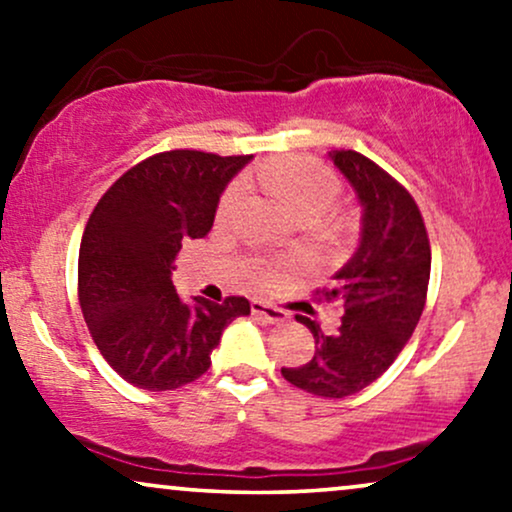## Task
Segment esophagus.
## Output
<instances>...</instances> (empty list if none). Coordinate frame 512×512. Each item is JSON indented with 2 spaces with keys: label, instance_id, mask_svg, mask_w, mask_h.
<instances>
[{
  "label": "esophagus",
  "instance_id": "1",
  "mask_svg": "<svg viewBox=\"0 0 512 512\" xmlns=\"http://www.w3.org/2000/svg\"><path fill=\"white\" fill-rule=\"evenodd\" d=\"M250 308L252 315H260L264 322H269V325H279V322L289 320V313H286L284 308H276V305L267 301H252Z\"/></svg>",
  "mask_w": 512,
  "mask_h": 512
}]
</instances>
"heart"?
Instances as JSON below:
<instances>
[{
  "instance_id": "b5f03b06",
  "label": "heart",
  "mask_w": 512,
  "mask_h": 512,
  "mask_svg": "<svg viewBox=\"0 0 512 512\" xmlns=\"http://www.w3.org/2000/svg\"><path fill=\"white\" fill-rule=\"evenodd\" d=\"M255 180L260 182L269 195L286 204L298 219H317L322 211H327L337 202L342 192V180L330 166L310 156H279L274 161L264 163L255 170ZM243 187L231 185L223 192L219 202V219L233 214L238 207ZM286 269L276 262H257L255 281L262 286H276L284 279Z\"/></svg>"
}]
</instances>
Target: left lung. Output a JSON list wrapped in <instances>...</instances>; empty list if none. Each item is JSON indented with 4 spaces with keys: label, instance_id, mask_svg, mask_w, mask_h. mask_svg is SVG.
I'll list each match as a JSON object with an SVG mask.
<instances>
[{
    "label": "left lung",
    "instance_id": "8db88e82",
    "mask_svg": "<svg viewBox=\"0 0 512 512\" xmlns=\"http://www.w3.org/2000/svg\"><path fill=\"white\" fill-rule=\"evenodd\" d=\"M330 158L361 199V245L334 284L315 291L320 301L344 303L339 330L325 334L315 320L296 315L313 332L315 354L281 375L310 395L339 399L378 380L414 334L431 279V243L402 182L358 151H330Z\"/></svg>",
    "mask_w": 512,
    "mask_h": 512
}]
</instances>
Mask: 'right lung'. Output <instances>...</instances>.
Instances as JSON below:
<instances>
[{"mask_svg":"<svg viewBox=\"0 0 512 512\" xmlns=\"http://www.w3.org/2000/svg\"><path fill=\"white\" fill-rule=\"evenodd\" d=\"M250 158L161 151L120 175L88 216L81 313L110 368L134 387L163 392L197 380L228 322L250 315L243 296L185 303L170 279L182 240L207 236L223 187Z\"/></svg>","mask_w":512,"mask_h":512,"instance_id":"obj_1","label":"right lung"}]
</instances>
